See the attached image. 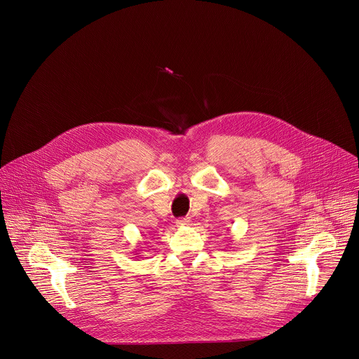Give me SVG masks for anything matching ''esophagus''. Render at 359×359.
I'll return each instance as SVG.
<instances>
[{
	"instance_id": "1",
	"label": "esophagus",
	"mask_w": 359,
	"mask_h": 359,
	"mask_svg": "<svg viewBox=\"0 0 359 359\" xmlns=\"http://www.w3.org/2000/svg\"><path fill=\"white\" fill-rule=\"evenodd\" d=\"M190 223H191L190 217H180V219H177V222H176V224H177L179 227H186V226H189Z\"/></svg>"
}]
</instances>
